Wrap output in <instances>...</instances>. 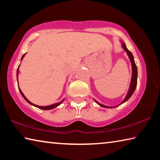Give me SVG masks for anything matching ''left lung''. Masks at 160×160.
Returning a JSON list of instances; mask_svg holds the SVG:
<instances>
[{"label": "left lung", "instance_id": "left-lung-1", "mask_svg": "<svg viewBox=\"0 0 160 160\" xmlns=\"http://www.w3.org/2000/svg\"><path fill=\"white\" fill-rule=\"evenodd\" d=\"M121 45H122V47L124 49V51H126L127 53V55L128 56V58L130 59V61H131V66H132V77H131V83H130V87H129V89H128V93H127L126 96L124 99L123 100L122 102H121L120 104L117 106H114V107H108L106 106V105H104L101 104V103H99L97 101L94 99V102H95L97 104H99L100 107H104V108H115V107H117L118 106H120L121 104H123L124 102H126V101H128V99L130 98L132 96V94H133L134 91L135 90V88H136L137 87V79H138V69H137V66L136 65H135V61H134V58H133V56H132V53L130 51L128 48H127L125 44V43L121 41Z\"/></svg>", "mask_w": 160, "mask_h": 160}]
</instances>
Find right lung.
Returning a JSON list of instances; mask_svg holds the SVG:
<instances>
[{"instance_id":"right-lung-1","label":"right lung","mask_w":160,"mask_h":160,"mask_svg":"<svg viewBox=\"0 0 160 160\" xmlns=\"http://www.w3.org/2000/svg\"><path fill=\"white\" fill-rule=\"evenodd\" d=\"M25 54L26 53H25L24 54V55L22 56V58H21V61L23 59V58H24V56H25ZM19 67H20V66H18V70H17V80H18V74H19ZM18 88H19V90H20V92L21 93V94H22V96L23 97V98L25 99L27 102H28L29 104H31V105H32V106H34V107H37V108H39V109H43V110H50V109H54V108H56V107H57L58 106H59V105H60L62 102H63V101H64V99H63V100H61V102H57V103H55V104H51V105H49V106H47V107H42V106H38V105H36V104H33V103H32L30 101H29V100L26 98V97L24 95V94L22 93V92L21 91V90L20 89V88H19L18 87Z\"/></svg>"}]
</instances>
